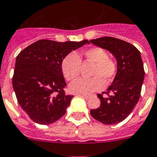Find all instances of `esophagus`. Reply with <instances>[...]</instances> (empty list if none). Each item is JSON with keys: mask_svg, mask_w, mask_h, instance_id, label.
<instances>
[{"mask_svg": "<svg viewBox=\"0 0 157 157\" xmlns=\"http://www.w3.org/2000/svg\"><path fill=\"white\" fill-rule=\"evenodd\" d=\"M81 96H82V97H84V98H86V99H89L90 97V96L89 94H81Z\"/></svg>", "mask_w": 157, "mask_h": 157, "instance_id": "1", "label": "esophagus"}]
</instances>
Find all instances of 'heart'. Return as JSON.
Here are the masks:
<instances>
[{
  "instance_id": "heart-1",
  "label": "heart",
  "mask_w": 157,
  "mask_h": 157,
  "mask_svg": "<svg viewBox=\"0 0 157 157\" xmlns=\"http://www.w3.org/2000/svg\"><path fill=\"white\" fill-rule=\"evenodd\" d=\"M81 61L92 63L90 79H78L70 85L69 89L72 93L90 94L100 91L106 83H110L118 73V63L115 60L109 57L108 52L99 47L85 50L81 54L71 52L63 58L62 71L66 80L72 81L78 78L81 70Z\"/></svg>"
}]
</instances>
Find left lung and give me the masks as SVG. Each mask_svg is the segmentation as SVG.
Here are the masks:
<instances>
[{"label":"left lung","mask_w":157,"mask_h":157,"mask_svg":"<svg viewBox=\"0 0 157 157\" xmlns=\"http://www.w3.org/2000/svg\"><path fill=\"white\" fill-rule=\"evenodd\" d=\"M90 42L109 50L115 57L118 73L107 90L98 94L100 107L90 110L94 119L105 124L124 120L133 110L141 94L145 71L139 50L132 44L113 37H102ZM104 94H107L103 98Z\"/></svg>","instance_id":"1"}]
</instances>
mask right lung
<instances>
[{"mask_svg": "<svg viewBox=\"0 0 157 157\" xmlns=\"http://www.w3.org/2000/svg\"><path fill=\"white\" fill-rule=\"evenodd\" d=\"M88 40L81 42L41 39L23 49L16 57L12 85L18 103L39 124H50L66 113L73 95L66 94L63 58Z\"/></svg>", "mask_w": 157, "mask_h": 157, "instance_id": "1", "label": "right lung"}]
</instances>
